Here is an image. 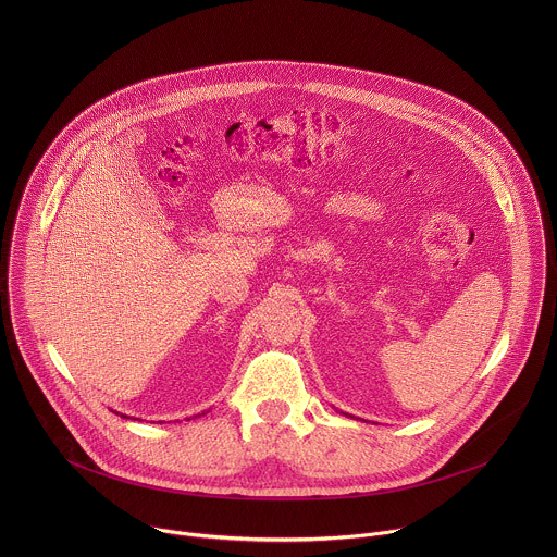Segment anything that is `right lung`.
Masks as SVG:
<instances>
[{"label":"right lung","mask_w":557,"mask_h":557,"mask_svg":"<svg viewBox=\"0 0 557 557\" xmlns=\"http://www.w3.org/2000/svg\"><path fill=\"white\" fill-rule=\"evenodd\" d=\"M120 416H122V413H120ZM122 418H128V416H122Z\"/></svg>","instance_id":"obj_1"}]
</instances>
